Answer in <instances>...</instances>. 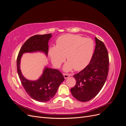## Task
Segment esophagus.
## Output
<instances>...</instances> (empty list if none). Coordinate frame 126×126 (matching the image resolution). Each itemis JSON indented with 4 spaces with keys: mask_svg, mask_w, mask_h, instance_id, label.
Segmentation results:
<instances>
[{
    "mask_svg": "<svg viewBox=\"0 0 126 126\" xmlns=\"http://www.w3.org/2000/svg\"><path fill=\"white\" fill-rule=\"evenodd\" d=\"M72 76V74H63V77L64 78V79H67L68 78H69L70 76Z\"/></svg>",
    "mask_w": 126,
    "mask_h": 126,
    "instance_id": "obj_1",
    "label": "esophagus"
}]
</instances>
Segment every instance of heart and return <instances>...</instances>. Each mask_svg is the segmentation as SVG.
Returning <instances> with one entry per match:
<instances>
[{"mask_svg": "<svg viewBox=\"0 0 126 126\" xmlns=\"http://www.w3.org/2000/svg\"><path fill=\"white\" fill-rule=\"evenodd\" d=\"M94 43L92 39L82 37L66 34L59 37L56 41V47L49 49L52 63L58 68L66 57L67 63L63 69L68 71L73 68L81 70L87 67L92 58Z\"/></svg>", "mask_w": 126, "mask_h": 126, "instance_id": "b5f03b06", "label": "heart"}]
</instances>
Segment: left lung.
<instances>
[{
	"label": "left lung",
	"instance_id": "1",
	"mask_svg": "<svg viewBox=\"0 0 126 126\" xmlns=\"http://www.w3.org/2000/svg\"><path fill=\"white\" fill-rule=\"evenodd\" d=\"M96 46L90 63L73 76L76 84L70 90L72 96L80 101L92 99L104 86L109 70V57L103 42L95 37Z\"/></svg>",
	"mask_w": 126,
	"mask_h": 126
}]
</instances>
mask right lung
<instances>
[{
	"label": "right lung",
	"mask_w": 126,
	"mask_h": 126,
	"mask_svg": "<svg viewBox=\"0 0 126 126\" xmlns=\"http://www.w3.org/2000/svg\"><path fill=\"white\" fill-rule=\"evenodd\" d=\"M51 33L32 36L22 45L17 59V68L22 85L29 96L39 102H47L55 95L59 85L64 80L63 74L57 69L45 66L40 77L36 80L26 79L20 69V61L25 53L41 52L47 56L48 41Z\"/></svg>",
	"instance_id": "1"
}]
</instances>
